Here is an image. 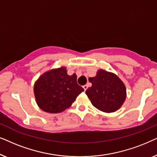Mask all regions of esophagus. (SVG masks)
I'll use <instances>...</instances> for the list:
<instances>
[{"instance_id":"esophagus-1","label":"esophagus","mask_w":157,"mask_h":157,"mask_svg":"<svg viewBox=\"0 0 157 157\" xmlns=\"http://www.w3.org/2000/svg\"><path fill=\"white\" fill-rule=\"evenodd\" d=\"M83 89H84V91H86V89H88V85L83 86Z\"/></svg>"}]
</instances>
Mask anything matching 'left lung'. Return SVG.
Instances as JSON below:
<instances>
[{
  "label": "left lung",
  "mask_w": 157,
  "mask_h": 157,
  "mask_svg": "<svg viewBox=\"0 0 157 157\" xmlns=\"http://www.w3.org/2000/svg\"><path fill=\"white\" fill-rule=\"evenodd\" d=\"M92 83L86 94L92 105L106 113L114 112L124 104L126 97L124 83L113 73L100 69L95 77L89 78Z\"/></svg>",
  "instance_id": "8db88e82"
}]
</instances>
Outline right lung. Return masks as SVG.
I'll return each mask as SVG.
<instances>
[{"label":"right lung","mask_w":157,"mask_h":157,"mask_svg":"<svg viewBox=\"0 0 157 157\" xmlns=\"http://www.w3.org/2000/svg\"><path fill=\"white\" fill-rule=\"evenodd\" d=\"M83 91L77 83L76 74H67L66 67L48 71L40 76L34 85V95L38 106L48 113L66 110Z\"/></svg>","instance_id":"right-lung-1"}]
</instances>
